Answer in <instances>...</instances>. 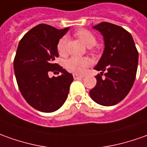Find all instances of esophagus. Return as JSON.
Segmentation results:
<instances>
[{
  "mask_svg": "<svg viewBox=\"0 0 147 147\" xmlns=\"http://www.w3.org/2000/svg\"><path fill=\"white\" fill-rule=\"evenodd\" d=\"M74 79H78V78H84V76L82 75H78V74H74Z\"/></svg>",
  "mask_w": 147,
  "mask_h": 147,
  "instance_id": "1",
  "label": "esophagus"
}]
</instances>
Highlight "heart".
<instances>
[{"label": "heart", "mask_w": 147, "mask_h": 147, "mask_svg": "<svg viewBox=\"0 0 147 147\" xmlns=\"http://www.w3.org/2000/svg\"><path fill=\"white\" fill-rule=\"evenodd\" d=\"M76 34L88 47H92L96 44L95 37L86 29H79L78 31H77ZM66 45L67 38L65 37H61L57 45V49L60 55L64 56L66 54ZM90 60L87 57H72L65 61V67L68 71L77 74H81L86 70V69L90 65Z\"/></svg>", "instance_id": "obj_1"}]
</instances>
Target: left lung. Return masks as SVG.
Returning <instances> with one entry per match:
<instances>
[{"mask_svg": "<svg viewBox=\"0 0 147 147\" xmlns=\"http://www.w3.org/2000/svg\"><path fill=\"white\" fill-rule=\"evenodd\" d=\"M102 33L105 49L94 69L97 84L90 91L91 98L99 105L114 106L129 94L137 73L138 53L131 34L118 25L101 22L93 27ZM106 71L102 78L103 72Z\"/></svg>", "mask_w": 147, "mask_h": 147, "instance_id": "8db88e82", "label": "left lung"}]
</instances>
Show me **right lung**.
Returning <instances> with one entry per match:
<instances>
[{
    "mask_svg": "<svg viewBox=\"0 0 147 147\" xmlns=\"http://www.w3.org/2000/svg\"><path fill=\"white\" fill-rule=\"evenodd\" d=\"M68 29L40 24L25 33L18 45L13 67L19 90L25 101L41 112L58 110L74 81L71 74L54 62L58 57L57 42ZM54 71L62 75L49 78V72Z\"/></svg>",
    "mask_w": 147,
    "mask_h": 147,
    "instance_id": "add662e5",
    "label": "right lung"
}]
</instances>
